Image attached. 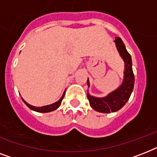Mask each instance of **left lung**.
I'll return each instance as SVG.
<instances>
[{
    "instance_id": "obj_1",
    "label": "left lung",
    "mask_w": 157,
    "mask_h": 157,
    "mask_svg": "<svg viewBox=\"0 0 157 157\" xmlns=\"http://www.w3.org/2000/svg\"><path fill=\"white\" fill-rule=\"evenodd\" d=\"M115 43L120 55L124 62V71L123 82L119 88L112 91L108 95L103 98H96L87 94L91 107L97 112L103 113H110L117 112L128 102L134 90V75L132 69V60L130 54L126 50L125 45L120 37H116ZM87 85L90 86L89 79Z\"/></svg>"
}]
</instances>
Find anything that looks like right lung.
Instances as JSON below:
<instances>
[{
    "label": "right lung",
    "mask_w": 157,
    "mask_h": 157,
    "mask_svg": "<svg viewBox=\"0 0 157 157\" xmlns=\"http://www.w3.org/2000/svg\"><path fill=\"white\" fill-rule=\"evenodd\" d=\"M64 95H65V92L63 93V96L61 97V98L59 99V101H57L56 103H52V104L50 105H47V106H43V107H34V106H32V105L28 104L25 100H23V103H25L27 106H28L30 109L33 110V111H35V112H52V111H54V110H56L58 107L61 105L62 103V100H63V98Z\"/></svg>",
    "instance_id": "right-lung-1"
}]
</instances>
